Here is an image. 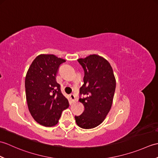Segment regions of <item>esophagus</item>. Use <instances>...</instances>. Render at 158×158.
Here are the masks:
<instances>
[{"mask_svg": "<svg viewBox=\"0 0 158 158\" xmlns=\"http://www.w3.org/2000/svg\"><path fill=\"white\" fill-rule=\"evenodd\" d=\"M70 100H72L73 102H75V100H76V99H75V96L73 94H71L70 95Z\"/></svg>", "mask_w": 158, "mask_h": 158, "instance_id": "34e87169", "label": "esophagus"}]
</instances>
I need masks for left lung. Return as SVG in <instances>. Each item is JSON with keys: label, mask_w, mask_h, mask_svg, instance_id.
I'll use <instances>...</instances> for the list:
<instances>
[{"label": "left lung", "mask_w": 158, "mask_h": 158, "mask_svg": "<svg viewBox=\"0 0 158 158\" xmlns=\"http://www.w3.org/2000/svg\"><path fill=\"white\" fill-rule=\"evenodd\" d=\"M84 70L83 85L80 88L79 102L85 110L75 116L77 125L83 129L99 126L111 108L116 80L110 63L96 54L77 60Z\"/></svg>", "instance_id": "left-lung-1"}]
</instances>
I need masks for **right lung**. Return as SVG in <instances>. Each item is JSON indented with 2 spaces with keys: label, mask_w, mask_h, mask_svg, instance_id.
I'll return each mask as SVG.
<instances>
[{
  "label": "right lung",
  "mask_w": 158,
  "mask_h": 158,
  "mask_svg": "<svg viewBox=\"0 0 158 158\" xmlns=\"http://www.w3.org/2000/svg\"><path fill=\"white\" fill-rule=\"evenodd\" d=\"M66 60L53 54L39 55L26 73V101L32 117L46 127L56 125L63 110L69 106L56 77L60 65Z\"/></svg>",
  "instance_id": "add662e5"
}]
</instances>
